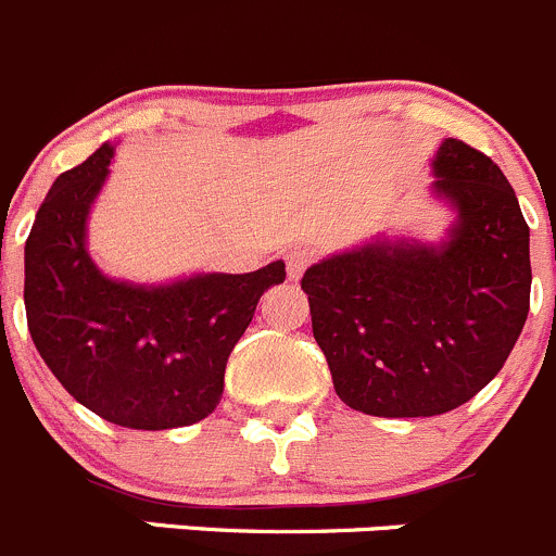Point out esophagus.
Returning <instances> with one entry per match:
<instances>
[{"label": "esophagus", "mask_w": 556, "mask_h": 556, "mask_svg": "<svg viewBox=\"0 0 556 556\" xmlns=\"http://www.w3.org/2000/svg\"><path fill=\"white\" fill-rule=\"evenodd\" d=\"M311 262H314V253L308 251V248H294V251L287 253V273L292 281H298L300 275L305 273V269L311 267Z\"/></svg>", "instance_id": "34e87169"}]
</instances>
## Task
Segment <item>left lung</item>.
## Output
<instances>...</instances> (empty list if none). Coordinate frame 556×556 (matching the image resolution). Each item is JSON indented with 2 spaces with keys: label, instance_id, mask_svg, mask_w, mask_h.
Listing matches in <instances>:
<instances>
[{
  "label": "left lung",
  "instance_id": "obj_1",
  "mask_svg": "<svg viewBox=\"0 0 556 556\" xmlns=\"http://www.w3.org/2000/svg\"><path fill=\"white\" fill-rule=\"evenodd\" d=\"M437 193L451 240L374 242L305 269L314 338L338 399L377 417H431L478 395L530 314V226L494 161L445 139Z\"/></svg>",
  "mask_w": 556,
  "mask_h": 556
}]
</instances>
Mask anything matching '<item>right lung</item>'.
<instances>
[{
	"instance_id": "1",
	"label": "right lung",
	"mask_w": 556,
	"mask_h": 556,
	"mask_svg": "<svg viewBox=\"0 0 556 556\" xmlns=\"http://www.w3.org/2000/svg\"><path fill=\"white\" fill-rule=\"evenodd\" d=\"M111 155L103 144L60 174L37 210L24 248L26 325L62 388L98 417L139 431L190 426L215 412L231 349L287 267L168 287L105 278L87 253V215Z\"/></svg>"
}]
</instances>
